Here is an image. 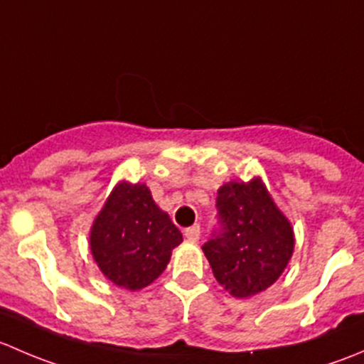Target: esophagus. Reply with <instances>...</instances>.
Returning <instances> with one entry per match:
<instances>
[{"mask_svg":"<svg viewBox=\"0 0 364 364\" xmlns=\"http://www.w3.org/2000/svg\"><path fill=\"white\" fill-rule=\"evenodd\" d=\"M185 237L188 241H192V243H196V241L200 237V225H199V223H196V225L185 229Z\"/></svg>","mask_w":364,"mask_h":364,"instance_id":"1","label":"esophagus"}]
</instances>
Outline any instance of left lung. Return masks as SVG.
Here are the masks:
<instances>
[{
    "label": "left lung",
    "mask_w": 364,
    "mask_h": 364,
    "mask_svg": "<svg viewBox=\"0 0 364 364\" xmlns=\"http://www.w3.org/2000/svg\"><path fill=\"white\" fill-rule=\"evenodd\" d=\"M218 225L203 252L216 280L230 294L266 291L284 273L294 250V234L260 179L225 183L216 197Z\"/></svg>",
    "instance_id": "obj_1"
}]
</instances>
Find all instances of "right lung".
I'll return each mask as SVG.
<instances>
[{
    "mask_svg": "<svg viewBox=\"0 0 364 364\" xmlns=\"http://www.w3.org/2000/svg\"><path fill=\"white\" fill-rule=\"evenodd\" d=\"M90 241L102 273L117 287L139 291L164 273L183 236L148 186L119 183L95 220Z\"/></svg>",
    "mask_w": 364,
    "mask_h": 364,
    "instance_id": "add662e5",
    "label": "right lung"
}]
</instances>
